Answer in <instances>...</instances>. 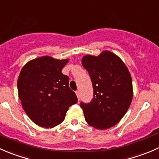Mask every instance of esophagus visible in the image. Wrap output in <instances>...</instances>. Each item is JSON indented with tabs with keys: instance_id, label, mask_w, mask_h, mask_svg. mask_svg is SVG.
<instances>
[{
	"instance_id": "esophagus-1",
	"label": "esophagus",
	"mask_w": 159,
	"mask_h": 159,
	"mask_svg": "<svg viewBox=\"0 0 159 159\" xmlns=\"http://www.w3.org/2000/svg\"><path fill=\"white\" fill-rule=\"evenodd\" d=\"M76 97H77L78 100H80V91H76Z\"/></svg>"
}]
</instances>
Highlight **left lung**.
Wrapping results in <instances>:
<instances>
[{
    "instance_id": "1",
    "label": "left lung",
    "mask_w": 159,
    "mask_h": 159,
    "mask_svg": "<svg viewBox=\"0 0 159 159\" xmlns=\"http://www.w3.org/2000/svg\"><path fill=\"white\" fill-rule=\"evenodd\" d=\"M82 65L89 73L93 88L92 101L80 103L85 120L98 130L114 127L132 101V79L128 67L119 56L107 50L97 56L86 55Z\"/></svg>"
}]
</instances>
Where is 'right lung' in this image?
Masks as SVG:
<instances>
[{"instance_id": "obj_1", "label": "right lung", "mask_w": 159, "mask_h": 159, "mask_svg": "<svg viewBox=\"0 0 159 159\" xmlns=\"http://www.w3.org/2000/svg\"><path fill=\"white\" fill-rule=\"evenodd\" d=\"M68 62L42 56L27 62L20 72L18 97L27 115L39 126L52 128L59 125L69 107L77 103L69 87V77L62 73Z\"/></svg>"}]
</instances>
